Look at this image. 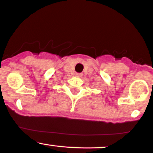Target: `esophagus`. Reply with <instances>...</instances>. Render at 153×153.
I'll use <instances>...</instances> for the list:
<instances>
[{
	"instance_id": "esophagus-1",
	"label": "esophagus",
	"mask_w": 153,
	"mask_h": 153,
	"mask_svg": "<svg viewBox=\"0 0 153 153\" xmlns=\"http://www.w3.org/2000/svg\"><path fill=\"white\" fill-rule=\"evenodd\" d=\"M75 75H76L77 77H81L82 76V73H76Z\"/></svg>"
}]
</instances>
